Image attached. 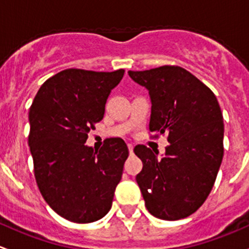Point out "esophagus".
<instances>
[{"instance_id":"34e87169","label":"esophagus","mask_w":249,"mask_h":249,"mask_svg":"<svg viewBox=\"0 0 249 249\" xmlns=\"http://www.w3.org/2000/svg\"><path fill=\"white\" fill-rule=\"evenodd\" d=\"M133 148H134V147H133L132 143H128V150H129L130 155H132V153H133Z\"/></svg>"}]
</instances>
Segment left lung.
<instances>
[{"instance_id":"left-lung-1","label":"left lung","mask_w":249,"mask_h":249,"mask_svg":"<svg viewBox=\"0 0 249 249\" xmlns=\"http://www.w3.org/2000/svg\"><path fill=\"white\" fill-rule=\"evenodd\" d=\"M148 89L150 132L168 134L165 156L145 145L134 147L142 170L137 175L145 206L165 220L186 218L209 196L223 160L222 110L213 92L178 66L128 71Z\"/></svg>"}]
</instances>
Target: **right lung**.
Instances as JSON below:
<instances>
[{"mask_svg":"<svg viewBox=\"0 0 249 249\" xmlns=\"http://www.w3.org/2000/svg\"><path fill=\"white\" fill-rule=\"evenodd\" d=\"M124 74L65 69L40 86L30 107L36 182L49 206L71 222H96L111 209L128 147L121 138H109L99 151L85 142Z\"/></svg>","mask_w":249,"mask_h":249,"instance_id":"right-lung-1","label":"right lung"}]
</instances>
